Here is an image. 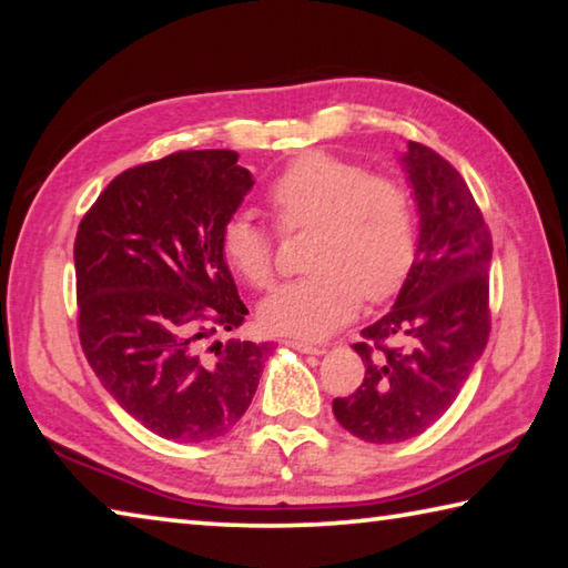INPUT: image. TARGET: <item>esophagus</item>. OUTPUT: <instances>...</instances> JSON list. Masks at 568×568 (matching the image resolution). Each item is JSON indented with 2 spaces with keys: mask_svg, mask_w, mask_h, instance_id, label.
<instances>
[{
  "mask_svg": "<svg viewBox=\"0 0 568 568\" xmlns=\"http://www.w3.org/2000/svg\"><path fill=\"white\" fill-rule=\"evenodd\" d=\"M285 345H287V348H293V351H297V353H305V355H323V353H325V348H321V345H313V343L297 341V338L285 341Z\"/></svg>",
  "mask_w": 568,
  "mask_h": 568,
  "instance_id": "1",
  "label": "esophagus"
}]
</instances>
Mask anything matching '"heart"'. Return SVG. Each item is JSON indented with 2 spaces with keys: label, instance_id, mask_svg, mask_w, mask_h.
<instances>
[{
  "label": "heart",
  "instance_id": "b5f03b06",
  "mask_svg": "<svg viewBox=\"0 0 568 568\" xmlns=\"http://www.w3.org/2000/svg\"><path fill=\"white\" fill-rule=\"evenodd\" d=\"M267 205L283 230L311 227L305 265L311 275L273 291L261 303L265 331L323 338L358 311L361 297L398 291L416 253L408 192L396 180L328 152L293 160L271 187ZM273 233L245 213L223 227V255L253 287L273 283Z\"/></svg>",
  "mask_w": 568,
  "mask_h": 568
}]
</instances>
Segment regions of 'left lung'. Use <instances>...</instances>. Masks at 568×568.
I'll return each instance as SVG.
<instances>
[{
	"instance_id": "1",
	"label": "left lung",
	"mask_w": 568,
	"mask_h": 568,
	"mask_svg": "<svg viewBox=\"0 0 568 568\" xmlns=\"http://www.w3.org/2000/svg\"><path fill=\"white\" fill-rule=\"evenodd\" d=\"M418 207L413 265L390 311L353 351L365 363L355 393L333 400L365 444H400L434 426L464 388L488 343L491 233L458 170L408 142L398 158Z\"/></svg>"
}]
</instances>
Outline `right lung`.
Segmentation results:
<instances>
[{
    "mask_svg": "<svg viewBox=\"0 0 568 568\" xmlns=\"http://www.w3.org/2000/svg\"><path fill=\"white\" fill-rule=\"evenodd\" d=\"M253 185L233 150L175 152L114 178L77 230L82 351L104 390L168 440L233 430L273 348L205 343L247 315L223 227Z\"/></svg>",
    "mask_w": 568,
    "mask_h": 568,
    "instance_id": "obj_1",
    "label": "right lung"
}]
</instances>
